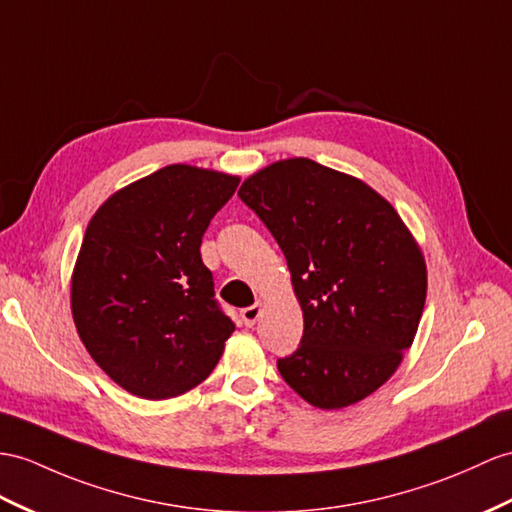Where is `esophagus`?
I'll list each match as a JSON object with an SVG mask.
<instances>
[{"instance_id":"1","label":"esophagus","mask_w":512,"mask_h":512,"mask_svg":"<svg viewBox=\"0 0 512 512\" xmlns=\"http://www.w3.org/2000/svg\"><path fill=\"white\" fill-rule=\"evenodd\" d=\"M260 310H263V306H260L258 302L254 304V306H247V308H243L241 310V319H243V323L247 328H252L254 323L258 321V317H260Z\"/></svg>"}]
</instances>
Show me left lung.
Listing matches in <instances>:
<instances>
[{
	"label": "left lung",
	"mask_w": 512,
	"mask_h": 512,
	"mask_svg": "<svg viewBox=\"0 0 512 512\" xmlns=\"http://www.w3.org/2000/svg\"><path fill=\"white\" fill-rule=\"evenodd\" d=\"M239 197L284 252L302 304L299 347L278 371L308 404L365 400L400 367L426 304V263L395 208L308 158L254 173Z\"/></svg>",
	"instance_id": "left-lung-1"
}]
</instances>
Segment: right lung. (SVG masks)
Returning <instances> with one entry per match:
<instances>
[{
    "label": "right lung",
    "mask_w": 512,
    "mask_h": 512,
    "mask_svg": "<svg viewBox=\"0 0 512 512\" xmlns=\"http://www.w3.org/2000/svg\"><path fill=\"white\" fill-rule=\"evenodd\" d=\"M236 186L226 173L169 165L108 197L84 232L73 321L95 363L132 395L169 400L219 363L234 323L199 247Z\"/></svg>",
    "instance_id": "obj_1"
}]
</instances>
